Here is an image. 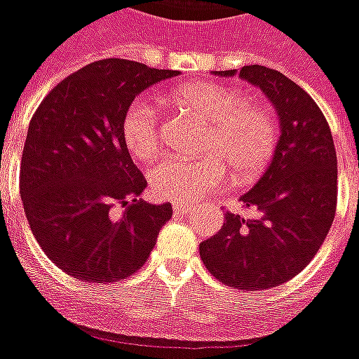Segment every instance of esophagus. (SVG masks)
<instances>
[{
  "instance_id": "34e87169",
  "label": "esophagus",
  "mask_w": 359,
  "mask_h": 359,
  "mask_svg": "<svg viewBox=\"0 0 359 359\" xmlns=\"http://www.w3.org/2000/svg\"><path fill=\"white\" fill-rule=\"evenodd\" d=\"M197 208L195 205H187V203H176L174 205V212H177V214H187V212H193Z\"/></svg>"
}]
</instances>
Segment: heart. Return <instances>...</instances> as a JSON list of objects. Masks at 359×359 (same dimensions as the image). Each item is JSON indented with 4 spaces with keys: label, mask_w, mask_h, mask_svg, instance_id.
Wrapping results in <instances>:
<instances>
[{
    "label": "heart",
    "mask_w": 359,
    "mask_h": 359,
    "mask_svg": "<svg viewBox=\"0 0 359 359\" xmlns=\"http://www.w3.org/2000/svg\"><path fill=\"white\" fill-rule=\"evenodd\" d=\"M172 101L206 122L205 156H170L149 170L151 187L166 201H198L226 187L231 175L248 183L262 174L279 140V122L269 104L218 82H193ZM122 137L137 161L154 158L162 145V114L149 97H137L122 116Z\"/></svg>",
    "instance_id": "obj_1"
}]
</instances>
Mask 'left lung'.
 <instances>
[{
	"label": "left lung",
	"mask_w": 359,
	"mask_h": 359,
	"mask_svg": "<svg viewBox=\"0 0 359 359\" xmlns=\"http://www.w3.org/2000/svg\"><path fill=\"white\" fill-rule=\"evenodd\" d=\"M239 76L273 103L281 135L264 176L241 197L255 218L227 212L198 250L218 281L247 292L287 283L318 255L337 212V151L323 112L298 83L262 65Z\"/></svg>",
	"instance_id": "left-lung-1"
}]
</instances>
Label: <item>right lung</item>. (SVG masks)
I'll list each match as a JSON object with an SVG mask.
<instances>
[{
  "label": "right lung",
  "instance_id": "right-lung-1",
  "mask_svg": "<svg viewBox=\"0 0 359 359\" xmlns=\"http://www.w3.org/2000/svg\"><path fill=\"white\" fill-rule=\"evenodd\" d=\"M177 74L126 59L91 62L57 83L34 112L20 197L41 250L74 279L114 283L130 277L147 262L172 218L170 203L137 198L147 180L126 147L122 116L141 91Z\"/></svg>",
  "mask_w": 359,
  "mask_h": 359
}]
</instances>
